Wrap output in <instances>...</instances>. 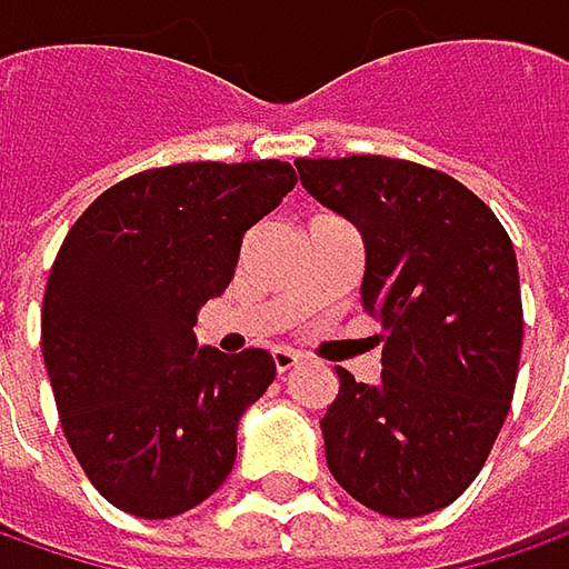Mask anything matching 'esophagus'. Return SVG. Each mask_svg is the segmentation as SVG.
Instances as JSON below:
<instances>
[{"mask_svg":"<svg viewBox=\"0 0 569 569\" xmlns=\"http://www.w3.org/2000/svg\"><path fill=\"white\" fill-rule=\"evenodd\" d=\"M271 359H274V369L284 376V372H291L301 362V352L298 349H288V346H274L271 349Z\"/></svg>","mask_w":569,"mask_h":569,"instance_id":"esophagus-1","label":"esophagus"}]
</instances>
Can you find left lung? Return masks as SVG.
I'll return each mask as SVG.
<instances>
[{
	"label": "left lung",
	"instance_id": "8db88e82",
	"mask_svg": "<svg viewBox=\"0 0 569 569\" xmlns=\"http://www.w3.org/2000/svg\"><path fill=\"white\" fill-rule=\"evenodd\" d=\"M310 197L366 242L362 310L386 330L382 382L346 369L323 415L327 467L388 518L457 502L506 425L521 359L518 262L457 178L382 154L298 158Z\"/></svg>",
	"mask_w": 569,
	"mask_h": 569
}]
</instances>
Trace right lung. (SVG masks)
<instances>
[{"label": "right lung", "instance_id": "right-lung-1", "mask_svg": "<svg viewBox=\"0 0 569 569\" xmlns=\"http://www.w3.org/2000/svg\"><path fill=\"white\" fill-rule=\"evenodd\" d=\"M298 183L288 161H187L112 183L70 226L41 305V352L77 463L106 502L174 518L236 463L242 411L274 382L264 349H197L249 226Z\"/></svg>", "mask_w": 569, "mask_h": 569}]
</instances>
